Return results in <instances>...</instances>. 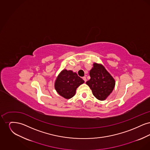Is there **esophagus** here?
Returning <instances> with one entry per match:
<instances>
[{
	"mask_svg": "<svg viewBox=\"0 0 150 150\" xmlns=\"http://www.w3.org/2000/svg\"><path fill=\"white\" fill-rule=\"evenodd\" d=\"M83 79L84 80V81L85 82H86V77H85V76H84V77H83Z\"/></svg>",
	"mask_w": 150,
	"mask_h": 150,
	"instance_id": "1",
	"label": "esophagus"
}]
</instances>
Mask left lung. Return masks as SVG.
Here are the masks:
<instances>
[{"mask_svg":"<svg viewBox=\"0 0 150 150\" xmlns=\"http://www.w3.org/2000/svg\"><path fill=\"white\" fill-rule=\"evenodd\" d=\"M91 79L86 82L93 96L98 100H104L112 93L115 80L103 65L94 62L89 71Z\"/></svg>","mask_w":150,"mask_h":150,"instance_id":"1","label":"left lung"}]
</instances>
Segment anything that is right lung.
I'll list each match as a JSON object with an SVG mask.
<instances>
[{"mask_svg":"<svg viewBox=\"0 0 150 150\" xmlns=\"http://www.w3.org/2000/svg\"><path fill=\"white\" fill-rule=\"evenodd\" d=\"M84 81L76 72L64 69L58 74L54 82V88L58 94L66 99L75 96L76 90Z\"/></svg>","mask_w":150,"mask_h":150,"instance_id":"add662e5","label":"right lung"}]
</instances>
